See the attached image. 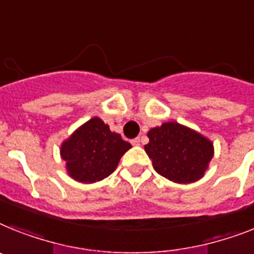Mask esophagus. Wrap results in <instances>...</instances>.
<instances>
[{
    "instance_id": "1",
    "label": "esophagus",
    "mask_w": 254,
    "mask_h": 254,
    "mask_svg": "<svg viewBox=\"0 0 254 254\" xmlns=\"http://www.w3.org/2000/svg\"><path fill=\"white\" fill-rule=\"evenodd\" d=\"M131 144H132V145H135V146L140 145V139H139V137H136V139H132L131 140Z\"/></svg>"
}]
</instances>
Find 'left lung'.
Masks as SVG:
<instances>
[{
	"mask_svg": "<svg viewBox=\"0 0 254 254\" xmlns=\"http://www.w3.org/2000/svg\"><path fill=\"white\" fill-rule=\"evenodd\" d=\"M145 148L157 173L174 183L187 184L204 177L213 158V142L177 122L163 123L148 132Z\"/></svg>",
	"mask_w": 254,
	"mask_h": 254,
	"instance_id": "obj_1",
	"label": "left lung"
}]
</instances>
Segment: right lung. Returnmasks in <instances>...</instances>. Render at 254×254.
<instances>
[{
  "instance_id": "add662e5",
  "label": "right lung",
  "mask_w": 254,
  "mask_h": 254,
  "mask_svg": "<svg viewBox=\"0 0 254 254\" xmlns=\"http://www.w3.org/2000/svg\"><path fill=\"white\" fill-rule=\"evenodd\" d=\"M129 148V142L94 117L64 141L61 157L71 178L81 183H94L109 177Z\"/></svg>"
}]
</instances>
